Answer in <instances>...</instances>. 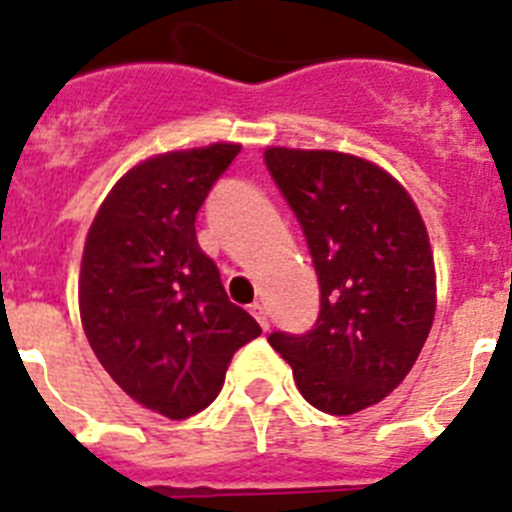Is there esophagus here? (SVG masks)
Segmentation results:
<instances>
[{"label": "esophagus", "instance_id": "esophagus-1", "mask_svg": "<svg viewBox=\"0 0 512 512\" xmlns=\"http://www.w3.org/2000/svg\"><path fill=\"white\" fill-rule=\"evenodd\" d=\"M251 315L256 320H259L261 328L269 330V315H266V307L264 305H259V302H253V305H251Z\"/></svg>", "mask_w": 512, "mask_h": 512}]
</instances>
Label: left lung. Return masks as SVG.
<instances>
[{"mask_svg":"<svg viewBox=\"0 0 512 512\" xmlns=\"http://www.w3.org/2000/svg\"><path fill=\"white\" fill-rule=\"evenodd\" d=\"M266 169L302 225L320 312L302 336L271 333L312 408L351 415L408 377L436 315V271L418 207L359 156L266 148Z\"/></svg>","mask_w":512,"mask_h":512,"instance_id":"8db88e82","label":"left lung"}]
</instances>
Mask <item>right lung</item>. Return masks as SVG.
Wrapping results in <instances>:
<instances>
[{"label": "right lung", "mask_w": 512, "mask_h": 512, "mask_svg": "<svg viewBox=\"0 0 512 512\" xmlns=\"http://www.w3.org/2000/svg\"><path fill=\"white\" fill-rule=\"evenodd\" d=\"M235 143L153 156L112 187L84 246L81 325L99 364L143 408L171 420L217 397L233 354L261 336L233 305L194 220Z\"/></svg>", "instance_id": "add662e5"}]
</instances>
